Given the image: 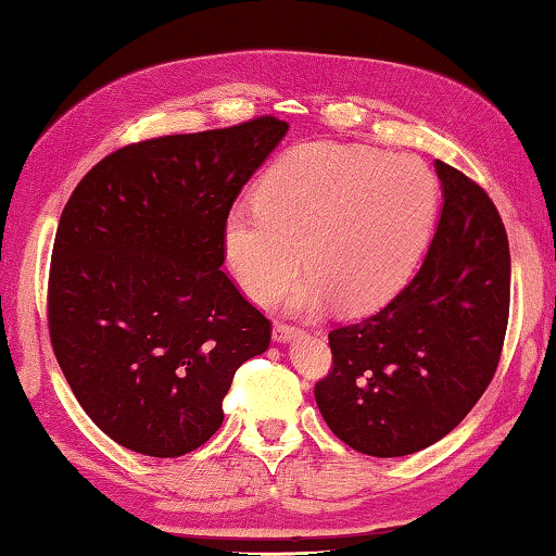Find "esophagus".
Returning a JSON list of instances; mask_svg holds the SVG:
<instances>
[{
  "label": "esophagus",
  "instance_id": "34e87169",
  "mask_svg": "<svg viewBox=\"0 0 556 556\" xmlns=\"http://www.w3.org/2000/svg\"><path fill=\"white\" fill-rule=\"evenodd\" d=\"M298 334H300V327H295V325L276 323V327H273V340L276 342H290V340H295Z\"/></svg>",
  "mask_w": 556,
  "mask_h": 556
}]
</instances>
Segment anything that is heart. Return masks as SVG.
Here are the masks:
<instances>
[{
  "label": "heart",
  "mask_w": 556,
  "mask_h": 556,
  "mask_svg": "<svg viewBox=\"0 0 556 556\" xmlns=\"http://www.w3.org/2000/svg\"><path fill=\"white\" fill-rule=\"evenodd\" d=\"M439 179L414 154L342 142H305L278 157L256 187V206L224 218V261L253 303L273 305L300 270L313 280L293 303L323 300L369 311L394 293L429 243Z\"/></svg>",
  "instance_id": "1"
}]
</instances>
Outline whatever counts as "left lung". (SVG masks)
Segmentation results:
<instances>
[{"label": "left lung", "mask_w": 556, "mask_h": 556, "mask_svg": "<svg viewBox=\"0 0 556 556\" xmlns=\"http://www.w3.org/2000/svg\"><path fill=\"white\" fill-rule=\"evenodd\" d=\"M443 208L416 276L381 307L332 330L315 384L325 424L350 448L399 458L468 416L495 377L509 315V243L493 199L435 160Z\"/></svg>", "instance_id": "obj_1"}]
</instances>
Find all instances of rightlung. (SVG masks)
I'll return each instance as SVG.
<instances>
[{"label": "right lung", "instance_id": "right-lung-1", "mask_svg": "<svg viewBox=\"0 0 556 556\" xmlns=\"http://www.w3.org/2000/svg\"><path fill=\"white\" fill-rule=\"evenodd\" d=\"M273 115L127 144L63 206L49 270V334L84 412L115 443L177 458L224 421L236 369L270 320L224 266V218L286 138Z\"/></svg>", "mask_w": 556, "mask_h": 556}]
</instances>
